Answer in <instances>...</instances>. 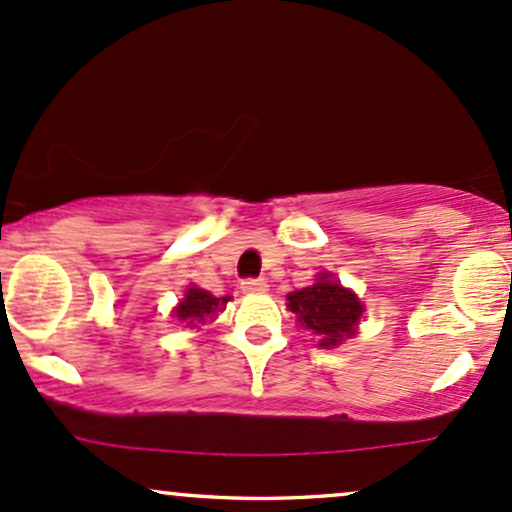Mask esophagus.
Listing matches in <instances>:
<instances>
[{
  "mask_svg": "<svg viewBox=\"0 0 512 512\" xmlns=\"http://www.w3.org/2000/svg\"><path fill=\"white\" fill-rule=\"evenodd\" d=\"M240 289L245 293H267L269 284L264 279H245L243 284H240Z\"/></svg>",
  "mask_w": 512,
  "mask_h": 512,
  "instance_id": "obj_1",
  "label": "esophagus"
}]
</instances>
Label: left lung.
<instances>
[{"mask_svg": "<svg viewBox=\"0 0 512 512\" xmlns=\"http://www.w3.org/2000/svg\"><path fill=\"white\" fill-rule=\"evenodd\" d=\"M289 308L303 330L315 334L322 349H334L354 337L363 315V303L356 293L344 289L332 274H317L313 286L289 293Z\"/></svg>", "mask_w": 512, "mask_h": 512, "instance_id": "obj_1", "label": "left lung"}]
</instances>
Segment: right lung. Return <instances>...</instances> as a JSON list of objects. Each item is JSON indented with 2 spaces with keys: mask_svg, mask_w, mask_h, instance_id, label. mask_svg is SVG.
Instances as JSON below:
<instances>
[{
  "mask_svg": "<svg viewBox=\"0 0 512 512\" xmlns=\"http://www.w3.org/2000/svg\"><path fill=\"white\" fill-rule=\"evenodd\" d=\"M226 303H228V296L216 298L211 296L209 291L190 284L185 291V298H182V301L173 308V317L175 320L185 322L187 327H199L207 320L209 322L216 320V315L226 308Z\"/></svg>",
  "mask_w": 512,
  "mask_h": 512,
  "instance_id": "obj_1",
  "label": "right lung"
}]
</instances>
